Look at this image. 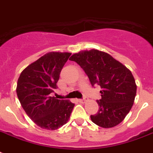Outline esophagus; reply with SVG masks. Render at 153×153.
<instances>
[{
  "mask_svg": "<svg viewBox=\"0 0 153 153\" xmlns=\"http://www.w3.org/2000/svg\"><path fill=\"white\" fill-rule=\"evenodd\" d=\"M85 101H86V100H85V99H79V103H85Z\"/></svg>",
  "mask_w": 153,
  "mask_h": 153,
  "instance_id": "34e87169",
  "label": "esophagus"
}]
</instances>
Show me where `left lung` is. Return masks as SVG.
<instances>
[{
	"label": "left lung",
	"mask_w": 153,
	"mask_h": 153,
	"mask_svg": "<svg viewBox=\"0 0 153 153\" xmlns=\"http://www.w3.org/2000/svg\"><path fill=\"white\" fill-rule=\"evenodd\" d=\"M69 59L82 68L93 86L101 88L99 110L90 115L92 122L103 128L120 124L130 111L136 96L137 85L131 71L108 53L94 48L74 53Z\"/></svg>",
	"instance_id": "1"
}]
</instances>
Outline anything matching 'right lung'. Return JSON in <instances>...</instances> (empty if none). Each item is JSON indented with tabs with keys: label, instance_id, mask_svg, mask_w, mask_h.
<instances>
[{
	"label": "right lung",
	"instance_id": "obj_1",
	"mask_svg": "<svg viewBox=\"0 0 153 153\" xmlns=\"http://www.w3.org/2000/svg\"><path fill=\"white\" fill-rule=\"evenodd\" d=\"M71 55L48 53L27 66L19 75L16 87L19 102L30 119L42 129L54 130L64 126L74 108V104L70 100L51 97Z\"/></svg>",
	"mask_w": 153,
	"mask_h": 153
}]
</instances>
